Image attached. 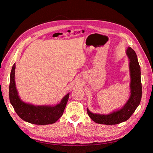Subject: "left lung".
Returning <instances> with one entry per match:
<instances>
[{
  "mask_svg": "<svg viewBox=\"0 0 153 153\" xmlns=\"http://www.w3.org/2000/svg\"><path fill=\"white\" fill-rule=\"evenodd\" d=\"M126 53L129 59V67L131 76L130 96L122 108L109 114H93L87 108L89 116L96 123L113 125L126 121L131 116L140 103L142 92L140 67L135 51L131 47H128Z\"/></svg>",
  "mask_w": 153,
  "mask_h": 153,
  "instance_id": "left-lung-1",
  "label": "left lung"
}]
</instances>
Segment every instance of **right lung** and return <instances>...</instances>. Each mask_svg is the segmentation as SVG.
<instances>
[{"instance_id":"1","label":"right lung","mask_w":153,"mask_h":153,"mask_svg":"<svg viewBox=\"0 0 153 153\" xmlns=\"http://www.w3.org/2000/svg\"><path fill=\"white\" fill-rule=\"evenodd\" d=\"M15 63L13 64L10 74L9 93L10 101L16 113L22 119L31 124L46 125L53 124L61 117L65 109L69 94H66L61 103L54 106H36L22 101L19 96L15 81Z\"/></svg>"}]
</instances>
